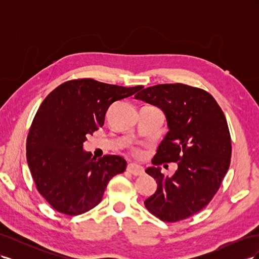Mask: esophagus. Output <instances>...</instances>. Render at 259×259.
<instances>
[{
	"label": "esophagus",
	"mask_w": 259,
	"mask_h": 259,
	"mask_svg": "<svg viewBox=\"0 0 259 259\" xmlns=\"http://www.w3.org/2000/svg\"><path fill=\"white\" fill-rule=\"evenodd\" d=\"M126 170L128 171V173H131L132 175L134 176H140L144 174V167L137 165V164H134V163H130L127 167H126Z\"/></svg>",
	"instance_id": "esophagus-1"
}]
</instances>
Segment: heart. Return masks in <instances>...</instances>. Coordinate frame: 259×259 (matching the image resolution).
Wrapping results in <instances>:
<instances>
[{
	"label": "heart",
	"instance_id": "1",
	"mask_svg": "<svg viewBox=\"0 0 259 259\" xmlns=\"http://www.w3.org/2000/svg\"><path fill=\"white\" fill-rule=\"evenodd\" d=\"M134 152H135V154H139V151H138V150H134Z\"/></svg>",
	"mask_w": 259,
	"mask_h": 259
}]
</instances>
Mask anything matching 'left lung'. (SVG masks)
<instances>
[{
  "mask_svg": "<svg viewBox=\"0 0 259 259\" xmlns=\"http://www.w3.org/2000/svg\"><path fill=\"white\" fill-rule=\"evenodd\" d=\"M135 98L159 107L169 128L154 166L146 169L158 188L145 206L163 222L183 221L208 204L228 171L231 137L226 116L209 93L182 83L150 86ZM170 161L179 168L171 178L164 177L159 166Z\"/></svg>",
  "mask_w": 259,
  "mask_h": 259,
  "instance_id": "1",
  "label": "left lung"
}]
</instances>
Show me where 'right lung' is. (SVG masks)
I'll return each mask as SVG.
<instances>
[{
  "label": "right lung",
  "mask_w": 259,
  "mask_h": 259,
  "mask_svg": "<svg viewBox=\"0 0 259 259\" xmlns=\"http://www.w3.org/2000/svg\"><path fill=\"white\" fill-rule=\"evenodd\" d=\"M143 88L77 79L60 84L43 100L27 137V162L37 191L54 209L68 216L92 209L110 179L126 168L122 156L96 160L83 144L104 126L114 101Z\"/></svg>",
  "instance_id": "obj_1"
}]
</instances>
